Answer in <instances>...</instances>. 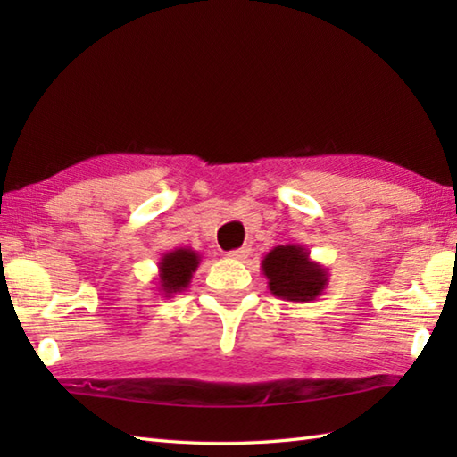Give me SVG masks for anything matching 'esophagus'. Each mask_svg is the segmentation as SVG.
<instances>
[{"label":"esophagus","mask_w":457,"mask_h":457,"mask_svg":"<svg viewBox=\"0 0 457 457\" xmlns=\"http://www.w3.org/2000/svg\"><path fill=\"white\" fill-rule=\"evenodd\" d=\"M249 253H251V249H249V247H239V249L229 251L228 257H231V259H237V261H244V259H247V257H249Z\"/></svg>","instance_id":"34e87169"}]
</instances>
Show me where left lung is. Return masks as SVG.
Instances as JSON below:
<instances>
[{
  "instance_id": "8db88e82",
  "label": "left lung",
  "mask_w": 457,
  "mask_h": 457,
  "mask_svg": "<svg viewBox=\"0 0 457 457\" xmlns=\"http://www.w3.org/2000/svg\"><path fill=\"white\" fill-rule=\"evenodd\" d=\"M270 295L288 303H310L324 293L329 273L300 245H277L261 261Z\"/></svg>"
}]
</instances>
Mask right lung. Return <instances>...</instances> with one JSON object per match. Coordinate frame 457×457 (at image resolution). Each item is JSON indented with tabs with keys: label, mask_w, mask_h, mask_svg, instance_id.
<instances>
[{
	"label": "right lung",
	"mask_w": 457,
	"mask_h": 457,
	"mask_svg": "<svg viewBox=\"0 0 457 457\" xmlns=\"http://www.w3.org/2000/svg\"><path fill=\"white\" fill-rule=\"evenodd\" d=\"M202 257L190 247H177L162 253L159 259V293L162 298H172V295L188 288L192 275L196 273Z\"/></svg>",
	"instance_id": "right-lung-1"
}]
</instances>
